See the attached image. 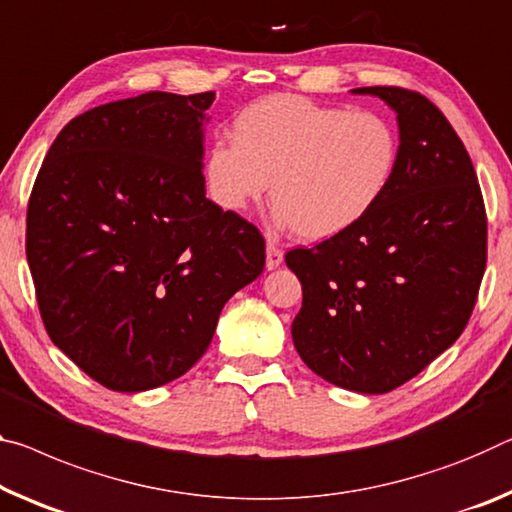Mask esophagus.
I'll use <instances>...</instances> for the list:
<instances>
[{"instance_id": "obj_1", "label": "esophagus", "mask_w": 512, "mask_h": 512, "mask_svg": "<svg viewBox=\"0 0 512 512\" xmlns=\"http://www.w3.org/2000/svg\"><path fill=\"white\" fill-rule=\"evenodd\" d=\"M282 259H285V253H282V248L275 246V243L269 241V246H266V269H278L282 264Z\"/></svg>"}]
</instances>
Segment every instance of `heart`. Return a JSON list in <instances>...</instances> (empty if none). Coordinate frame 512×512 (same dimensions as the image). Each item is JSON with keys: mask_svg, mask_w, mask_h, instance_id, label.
Returning a JSON list of instances; mask_svg holds the SVG:
<instances>
[{"mask_svg": "<svg viewBox=\"0 0 512 512\" xmlns=\"http://www.w3.org/2000/svg\"><path fill=\"white\" fill-rule=\"evenodd\" d=\"M399 139L383 116L273 95L234 120V143L216 141L205 175L212 198L243 212L271 182L275 221L305 241L358 225L389 189Z\"/></svg>", "mask_w": 512, "mask_h": 512, "instance_id": "obj_1", "label": "heart"}]
</instances>
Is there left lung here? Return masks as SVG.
Wrapping results in <instances>:
<instances>
[{
  "instance_id": "left-lung-1",
  "label": "left lung",
  "mask_w": 512,
  "mask_h": 512,
  "mask_svg": "<svg viewBox=\"0 0 512 512\" xmlns=\"http://www.w3.org/2000/svg\"><path fill=\"white\" fill-rule=\"evenodd\" d=\"M353 93L399 113V164L358 225L285 255L303 285L291 337L316 376L385 394L465 330L488 262V214L465 145L426 95L401 86Z\"/></svg>"
}]
</instances>
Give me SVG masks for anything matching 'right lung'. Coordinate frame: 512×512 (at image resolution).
Wrapping results in <instances>:
<instances>
[{
    "mask_svg": "<svg viewBox=\"0 0 512 512\" xmlns=\"http://www.w3.org/2000/svg\"><path fill=\"white\" fill-rule=\"evenodd\" d=\"M214 91H152L72 118L27 205V262L47 335L113 392L180 378L212 344L266 243L205 198L202 118Z\"/></svg>",
    "mask_w": 512,
    "mask_h": 512,
    "instance_id": "1",
    "label": "right lung"
}]
</instances>
